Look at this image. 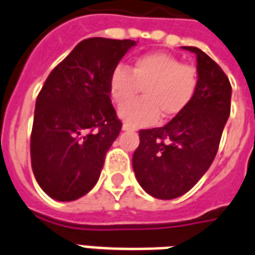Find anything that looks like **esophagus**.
I'll return each mask as SVG.
<instances>
[{
	"label": "esophagus",
	"instance_id": "1",
	"mask_svg": "<svg viewBox=\"0 0 255 255\" xmlns=\"http://www.w3.org/2000/svg\"><path fill=\"white\" fill-rule=\"evenodd\" d=\"M122 130H124V131H130V130H133V128H131V126H129V125L124 124V125H122Z\"/></svg>",
	"mask_w": 255,
	"mask_h": 255
}]
</instances>
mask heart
I'll return each instance as SVG.
<instances>
[{
  "instance_id": "obj_1",
  "label": "heart",
  "mask_w": 255,
  "mask_h": 255,
  "mask_svg": "<svg viewBox=\"0 0 255 255\" xmlns=\"http://www.w3.org/2000/svg\"><path fill=\"white\" fill-rule=\"evenodd\" d=\"M197 71L191 65L180 64L166 52H148L137 57L130 69L118 65L111 72L108 89L112 101L125 105L143 89L145 98L119 111V117L131 128L150 126L159 118H172L186 110L196 94Z\"/></svg>"
}]
</instances>
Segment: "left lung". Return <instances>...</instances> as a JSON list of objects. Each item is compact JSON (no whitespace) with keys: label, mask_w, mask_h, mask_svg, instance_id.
<instances>
[{"label":"left lung","mask_w":255,"mask_h":255,"mask_svg":"<svg viewBox=\"0 0 255 255\" xmlns=\"http://www.w3.org/2000/svg\"><path fill=\"white\" fill-rule=\"evenodd\" d=\"M198 84L186 110L162 128L138 131L131 164L138 184L161 200L180 197L211 166L231 114L232 87L217 62L197 47Z\"/></svg>","instance_id":"obj_1"}]
</instances>
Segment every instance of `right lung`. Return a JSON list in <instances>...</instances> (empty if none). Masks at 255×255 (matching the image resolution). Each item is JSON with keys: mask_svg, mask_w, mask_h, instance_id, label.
I'll return each mask as SVG.
<instances>
[{"mask_svg": "<svg viewBox=\"0 0 255 255\" xmlns=\"http://www.w3.org/2000/svg\"><path fill=\"white\" fill-rule=\"evenodd\" d=\"M133 40L87 38L47 77L36 101L31 168L57 201H73L96 186L105 154L122 124L111 104L108 79Z\"/></svg>", "mask_w": 255, "mask_h": 255, "instance_id": "right-lung-1", "label": "right lung"}]
</instances>
